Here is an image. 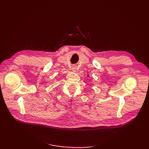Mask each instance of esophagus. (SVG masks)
Wrapping results in <instances>:
<instances>
[{"mask_svg": "<svg viewBox=\"0 0 149 149\" xmlns=\"http://www.w3.org/2000/svg\"><path fill=\"white\" fill-rule=\"evenodd\" d=\"M72 70L74 71H76V67H73V69H72Z\"/></svg>", "mask_w": 149, "mask_h": 149, "instance_id": "esophagus-1", "label": "esophagus"}]
</instances>
